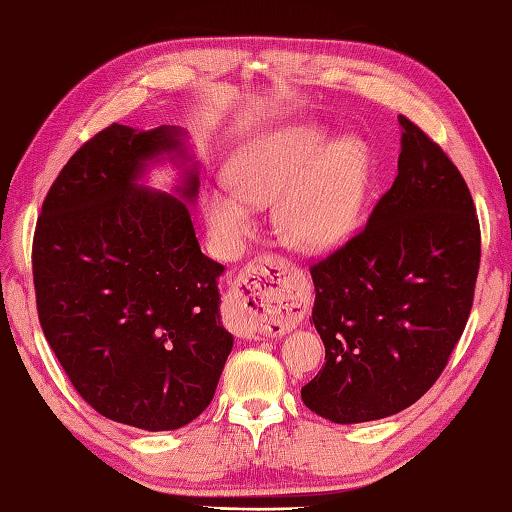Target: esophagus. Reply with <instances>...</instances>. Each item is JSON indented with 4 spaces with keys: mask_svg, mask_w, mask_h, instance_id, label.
<instances>
[{
    "mask_svg": "<svg viewBox=\"0 0 512 512\" xmlns=\"http://www.w3.org/2000/svg\"><path fill=\"white\" fill-rule=\"evenodd\" d=\"M236 307L245 333H276L298 316L302 300L283 258L260 256L236 280Z\"/></svg>",
    "mask_w": 512,
    "mask_h": 512,
    "instance_id": "34e87169",
    "label": "esophagus"
}]
</instances>
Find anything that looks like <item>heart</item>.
Returning a JSON list of instances; mask_svg holds the SVG:
<instances>
[{"label":"heart","instance_id":"obj_1","mask_svg":"<svg viewBox=\"0 0 512 512\" xmlns=\"http://www.w3.org/2000/svg\"><path fill=\"white\" fill-rule=\"evenodd\" d=\"M371 181L369 150L356 137L327 143L309 123H289L243 143L225 168L229 192L203 198L207 227L236 249L254 229V207L274 205L276 232L305 254L336 252L356 234Z\"/></svg>","mask_w":512,"mask_h":512}]
</instances>
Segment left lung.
<instances>
[{
  "label": "left lung",
  "mask_w": 512,
  "mask_h": 512,
  "mask_svg": "<svg viewBox=\"0 0 512 512\" xmlns=\"http://www.w3.org/2000/svg\"><path fill=\"white\" fill-rule=\"evenodd\" d=\"M398 176L367 227L311 267L325 364L300 395L336 424L382 420L440 378L466 327L479 223L451 159L406 117Z\"/></svg>",
  "instance_id": "8db88e82"
}]
</instances>
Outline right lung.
<instances>
[{"label": "right lung", "instance_id": "right-lung-1", "mask_svg": "<svg viewBox=\"0 0 512 512\" xmlns=\"http://www.w3.org/2000/svg\"><path fill=\"white\" fill-rule=\"evenodd\" d=\"M165 162L180 170L172 195L144 185ZM198 174L183 128L112 123L72 154L37 221L50 349L92 409L141 431L201 415L234 347L221 322L225 267L201 252L190 218Z\"/></svg>", "mask_w": 512, "mask_h": 512}]
</instances>
